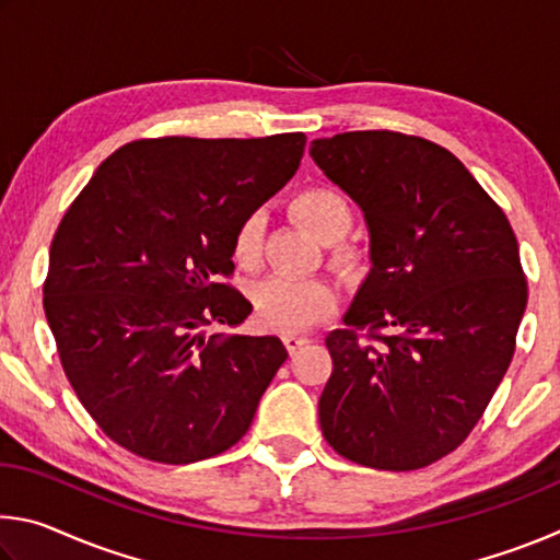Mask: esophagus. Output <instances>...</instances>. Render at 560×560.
<instances>
[{
	"instance_id": "1",
	"label": "esophagus",
	"mask_w": 560,
	"mask_h": 560,
	"mask_svg": "<svg viewBox=\"0 0 560 560\" xmlns=\"http://www.w3.org/2000/svg\"><path fill=\"white\" fill-rule=\"evenodd\" d=\"M308 340H311L308 334H287V336H283V343H287L289 353H296V350H299L301 346H306Z\"/></svg>"
}]
</instances>
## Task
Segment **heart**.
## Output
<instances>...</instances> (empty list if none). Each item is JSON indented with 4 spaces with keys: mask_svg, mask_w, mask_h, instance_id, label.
Masks as SVG:
<instances>
[{
    "mask_svg": "<svg viewBox=\"0 0 560 560\" xmlns=\"http://www.w3.org/2000/svg\"><path fill=\"white\" fill-rule=\"evenodd\" d=\"M293 212L314 232L320 242H338L353 224L350 205L334 189L311 187L293 200ZM264 234V214L252 212L244 217L240 230L234 234L232 254L242 267H252L259 259ZM334 303V291L326 281L318 279H293V277H269L254 289V306L259 318L269 328L293 334L314 324Z\"/></svg>",
    "mask_w": 560,
    "mask_h": 560,
    "instance_id": "1",
    "label": "heart"
}]
</instances>
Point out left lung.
Returning <instances> with one entry per match:
<instances>
[{
  "label": "left lung",
  "mask_w": 560,
  "mask_h": 560,
  "mask_svg": "<svg viewBox=\"0 0 560 560\" xmlns=\"http://www.w3.org/2000/svg\"><path fill=\"white\" fill-rule=\"evenodd\" d=\"M308 153L371 236V271L346 328L326 338L334 373L320 430L363 467H428L467 440L514 358L528 296L514 230L430 140L353 130L316 138Z\"/></svg>",
  "instance_id": "8db88e82"
}]
</instances>
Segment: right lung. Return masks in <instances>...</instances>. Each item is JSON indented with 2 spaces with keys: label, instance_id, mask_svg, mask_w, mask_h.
Returning <instances> with one entry per match:
<instances>
[{
  "label": "right lung",
  "instance_id": "add662e5",
  "mask_svg": "<svg viewBox=\"0 0 560 560\" xmlns=\"http://www.w3.org/2000/svg\"><path fill=\"white\" fill-rule=\"evenodd\" d=\"M306 136L150 138L103 160L54 234L44 311L89 415L138 457L189 464L240 442L287 348L207 336L252 303L234 271L244 217L299 170Z\"/></svg>",
  "mask_w": 560,
  "mask_h": 560
}]
</instances>
